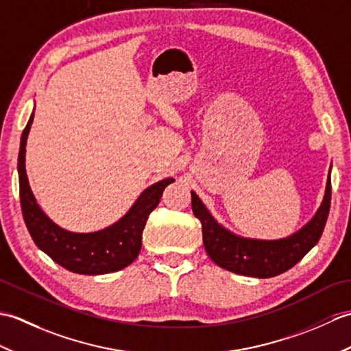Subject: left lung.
<instances>
[{
  "label": "left lung",
  "instance_id": "1",
  "mask_svg": "<svg viewBox=\"0 0 351 351\" xmlns=\"http://www.w3.org/2000/svg\"><path fill=\"white\" fill-rule=\"evenodd\" d=\"M330 197L329 178L324 200L314 219L294 235L273 241L250 240L229 232L213 219L195 191H191V208L202 223L205 250L215 264L237 274L265 279L289 270L318 243L329 215Z\"/></svg>",
  "mask_w": 351,
  "mask_h": 351
}]
</instances>
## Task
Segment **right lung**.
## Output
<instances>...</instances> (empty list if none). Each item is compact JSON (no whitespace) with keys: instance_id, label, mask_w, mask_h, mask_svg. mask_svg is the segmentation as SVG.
<instances>
[{"instance_id":"obj_1","label":"right lung","mask_w":351,"mask_h":351,"mask_svg":"<svg viewBox=\"0 0 351 351\" xmlns=\"http://www.w3.org/2000/svg\"><path fill=\"white\" fill-rule=\"evenodd\" d=\"M33 119L34 113L22 132L18 156L21 208L33 241L52 261L72 273L96 276L128 267L140 253L141 234L149 214L160 204L164 189L175 180L167 178L146 189L131 210L114 225L90 234L69 232L48 219L29 190L25 173V146Z\"/></svg>"}]
</instances>
